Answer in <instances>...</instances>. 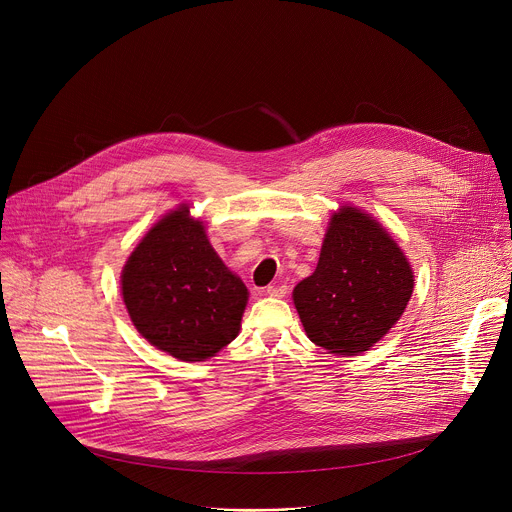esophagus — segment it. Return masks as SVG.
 I'll list each match as a JSON object with an SVG mask.
<instances>
[{
	"label": "esophagus",
	"instance_id": "1",
	"mask_svg": "<svg viewBox=\"0 0 512 512\" xmlns=\"http://www.w3.org/2000/svg\"><path fill=\"white\" fill-rule=\"evenodd\" d=\"M287 291V285H267L265 287V294L271 298H283Z\"/></svg>",
	"mask_w": 512,
	"mask_h": 512
}]
</instances>
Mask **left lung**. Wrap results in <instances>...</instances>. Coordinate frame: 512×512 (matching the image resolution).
Here are the masks:
<instances>
[{
    "mask_svg": "<svg viewBox=\"0 0 512 512\" xmlns=\"http://www.w3.org/2000/svg\"><path fill=\"white\" fill-rule=\"evenodd\" d=\"M413 281L397 241L371 214L342 206L330 218L316 271L294 289V304L314 344L354 356L397 324Z\"/></svg>",
    "mask_w": 512,
    "mask_h": 512,
    "instance_id": "left-lung-1",
    "label": "left lung"
}]
</instances>
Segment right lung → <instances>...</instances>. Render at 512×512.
Returning a JSON list of instances; mask_svg holds the SVG:
<instances>
[{
	"instance_id": "add662e5",
	"label": "right lung",
	"mask_w": 512,
	"mask_h": 512,
	"mask_svg": "<svg viewBox=\"0 0 512 512\" xmlns=\"http://www.w3.org/2000/svg\"><path fill=\"white\" fill-rule=\"evenodd\" d=\"M121 294L137 332L178 360L198 362L233 342L249 291L212 249L190 208L168 212L129 255Z\"/></svg>"
}]
</instances>
